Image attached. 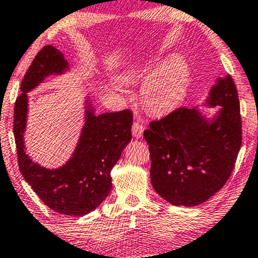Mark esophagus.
Returning <instances> with one entry per match:
<instances>
[{"label":"esophagus","mask_w":258,"mask_h":258,"mask_svg":"<svg viewBox=\"0 0 258 258\" xmlns=\"http://www.w3.org/2000/svg\"><path fill=\"white\" fill-rule=\"evenodd\" d=\"M144 130H145V127L140 124L139 121H134L133 122L132 134H133L134 138H137V139H138V138H141V136H143V133H144Z\"/></svg>","instance_id":"1"}]
</instances>
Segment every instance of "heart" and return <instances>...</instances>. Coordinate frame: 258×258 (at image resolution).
<instances>
[{
	"label": "heart",
	"mask_w": 258,
	"mask_h": 258,
	"mask_svg": "<svg viewBox=\"0 0 258 258\" xmlns=\"http://www.w3.org/2000/svg\"><path fill=\"white\" fill-rule=\"evenodd\" d=\"M190 79V69L187 60L175 56L166 60L160 68L157 65L136 67L125 75L127 83L143 82L140 101L148 112L154 114L166 113L182 101ZM115 88L121 90L120 83Z\"/></svg>",
	"instance_id": "1"
}]
</instances>
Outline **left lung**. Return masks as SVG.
<instances>
[{
	"mask_svg": "<svg viewBox=\"0 0 258 258\" xmlns=\"http://www.w3.org/2000/svg\"><path fill=\"white\" fill-rule=\"evenodd\" d=\"M206 103L220 106L213 119L198 107H180L144 132L151 182L174 206L193 207L212 198L229 179L241 148L239 100L230 75L217 78Z\"/></svg>",
	"mask_w": 258,
	"mask_h": 258,
	"instance_id": "left-lung-1",
	"label": "left lung"
}]
</instances>
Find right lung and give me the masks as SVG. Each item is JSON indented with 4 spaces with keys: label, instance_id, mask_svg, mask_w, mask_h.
I'll return each mask as SVG.
<instances>
[{
    "label": "right lung",
    "instance_id": "right-lung-1",
    "mask_svg": "<svg viewBox=\"0 0 258 258\" xmlns=\"http://www.w3.org/2000/svg\"><path fill=\"white\" fill-rule=\"evenodd\" d=\"M69 63L63 53L46 45L36 55L21 83L22 93L14 110V134L22 175L38 198L59 214L83 216L91 213L110 194L111 170L131 141L133 114L130 110L94 114L86 99L85 124L77 147L67 164L55 169L42 167L25 153L24 131L28 115V92L46 77L63 75Z\"/></svg>",
    "mask_w": 258,
    "mask_h": 258
}]
</instances>
